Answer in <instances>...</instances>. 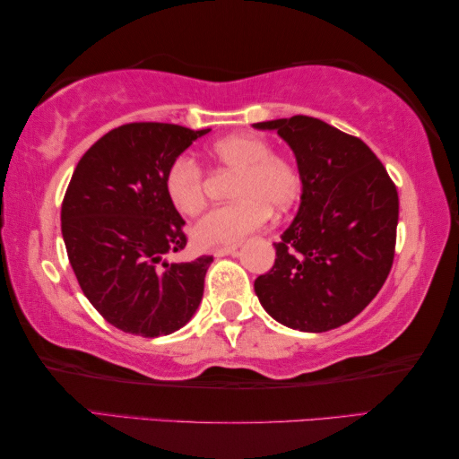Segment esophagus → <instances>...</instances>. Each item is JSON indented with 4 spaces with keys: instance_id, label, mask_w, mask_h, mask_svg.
<instances>
[{
    "instance_id": "1",
    "label": "esophagus",
    "mask_w": 459,
    "mask_h": 459,
    "mask_svg": "<svg viewBox=\"0 0 459 459\" xmlns=\"http://www.w3.org/2000/svg\"><path fill=\"white\" fill-rule=\"evenodd\" d=\"M238 254V246H223V247H215L213 250V256L221 258V256H234Z\"/></svg>"
}]
</instances>
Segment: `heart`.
Listing matches in <instances>:
<instances>
[{
	"label": "heart",
	"mask_w": 459,
	"mask_h": 459,
	"mask_svg": "<svg viewBox=\"0 0 459 459\" xmlns=\"http://www.w3.org/2000/svg\"><path fill=\"white\" fill-rule=\"evenodd\" d=\"M212 159L221 169L236 170L230 205L203 215L193 228L201 247L231 246L254 230L262 228L274 212H287L300 193V177L295 164L273 154L266 140L258 136H228L212 148ZM167 195L177 212L197 215L205 205L203 172L189 159H177L164 177Z\"/></svg>",
	"instance_id": "1"
}]
</instances>
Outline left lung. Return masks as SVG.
<instances>
[{"label": "left lung", "mask_w": 459, "mask_h": 459, "mask_svg": "<svg viewBox=\"0 0 459 459\" xmlns=\"http://www.w3.org/2000/svg\"><path fill=\"white\" fill-rule=\"evenodd\" d=\"M290 146L300 177L295 220L274 266L254 282L282 325L323 333L362 313L393 268L399 193L362 140L309 116L254 124Z\"/></svg>", "instance_id": "1"}]
</instances>
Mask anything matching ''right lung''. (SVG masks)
Returning a JSON list of instances; mask_svg holds the SVG:
<instances>
[{"label": "right lung", "instance_id": "obj_1", "mask_svg": "<svg viewBox=\"0 0 459 459\" xmlns=\"http://www.w3.org/2000/svg\"><path fill=\"white\" fill-rule=\"evenodd\" d=\"M207 132L154 122L119 126L73 172L60 209L66 254L89 303L126 333L169 335L199 309L213 258L167 260L186 238L164 177Z\"/></svg>", "mask_w": 459, "mask_h": 459}]
</instances>
